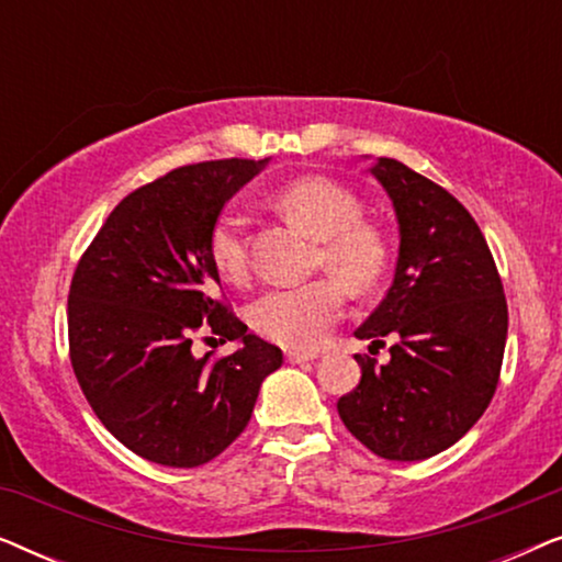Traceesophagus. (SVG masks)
Masks as SVG:
<instances>
[{
    "label": "esophagus",
    "instance_id": "obj_1",
    "mask_svg": "<svg viewBox=\"0 0 562 562\" xmlns=\"http://www.w3.org/2000/svg\"><path fill=\"white\" fill-rule=\"evenodd\" d=\"M314 358H317L314 352H294V350L286 352L289 363H310V360H314Z\"/></svg>",
    "mask_w": 562,
    "mask_h": 562
}]
</instances>
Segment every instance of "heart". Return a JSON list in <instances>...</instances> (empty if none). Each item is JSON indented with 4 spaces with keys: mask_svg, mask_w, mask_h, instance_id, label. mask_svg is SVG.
Returning <instances> with one entry per match:
<instances>
[{
    "mask_svg": "<svg viewBox=\"0 0 562 562\" xmlns=\"http://www.w3.org/2000/svg\"><path fill=\"white\" fill-rule=\"evenodd\" d=\"M273 202L286 217L319 240L317 263L335 273L352 291H368L386 266V245L379 229L360 222L358 196L327 176H302L276 191ZM210 256L222 279H248L245 217L229 206L210 235ZM345 291L335 279H317L302 286L268 289L250 306V325L266 340L283 348L310 350L340 319Z\"/></svg>",
    "mask_w": 562,
    "mask_h": 562,
    "instance_id": "b5f03b06",
    "label": "heart"
}]
</instances>
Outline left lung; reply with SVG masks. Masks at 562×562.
<instances>
[{"label":"left lung","mask_w":562,"mask_h":562,"mask_svg":"<svg viewBox=\"0 0 562 562\" xmlns=\"http://www.w3.org/2000/svg\"><path fill=\"white\" fill-rule=\"evenodd\" d=\"M371 173L394 204L398 258L391 289L356 337L394 345L383 366L356 356L360 383L337 412L379 458L425 460L456 445L494 398L509 312L471 212L394 158H379Z\"/></svg>","instance_id":"obj_1"}]
</instances>
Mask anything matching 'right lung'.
I'll list each match as a JSON object with an SVG mask.
<instances>
[{"label":"right lung","instance_id":"obj_1","mask_svg":"<svg viewBox=\"0 0 562 562\" xmlns=\"http://www.w3.org/2000/svg\"><path fill=\"white\" fill-rule=\"evenodd\" d=\"M263 160L181 166L114 206L74 271L68 350L99 422L135 456L168 468L217 458L248 427L260 383L283 363L217 296L210 235ZM199 328L235 339L196 359ZM212 340V337H210Z\"/></svg>","mask_w":562,"mask_h":562}]
</instances>
